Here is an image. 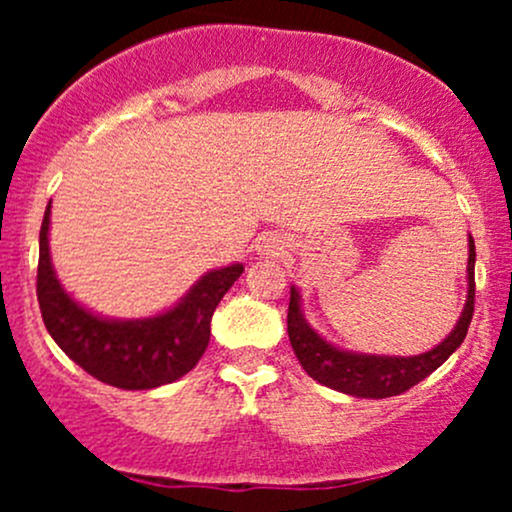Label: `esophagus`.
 <instances>
[{"instance_id": "34e87169", "label": "esophagus", "mask_w": 512, "mask_h": 512, "mask_svg": "<svg viewBox=\"0 0 512 512\" xmlns=\"http://www.w3.org/2000/svg\"><path fill=\"white\" fill-rule=\"evenodd\" d=\"M257 252H260V255L279 257L281 252H284V243H281L276 236H267V238H262L260 245H257Z\"/></svg>"}]
</instances>
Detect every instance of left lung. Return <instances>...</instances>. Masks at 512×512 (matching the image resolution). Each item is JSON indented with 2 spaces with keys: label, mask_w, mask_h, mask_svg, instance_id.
<instances>
[{
  "label": "left lung",
  "mask_w": 512,
  "mask_h": 512,
  "mask_svg": "<svg viewBox=\"0 0 512 512\" xmlns=\"http://www.w3.org/2000/svg\"><path fill=\"white\" fill-rule=\"evenodd\" d=\"M474 238L469 236V262H467V301L457 320L455 330L443 339L431 351L419 356H373V354H356V351H344L322 339L301 310V293L296 286H291L289 301V339L293 354L305 373L317 383L332 387V390L344 392V395L368 397V399H385L407 392L409 387L428 378L433 370L443 366L448 358L455 354V349L464 342L469 330V322L474 315Z\"/></svg>",
  "instance_id": "left-lung-1"
}]
</instances>
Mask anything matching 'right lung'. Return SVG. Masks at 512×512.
<instances>
[{"label":"right lung","instance_id":"obj_1","mask_svg":"<svg viewBox=\"0 0 512 512\" xmlns=\"http://www.w3.org/2000/svg\"><path fill=\"white\" fill-rule=\"evenodd\" d=\"M50 204L40 226L38 303L50 337L76 366L120 390H151L175 383L197 366L209 346L211 315L243 274V264L211 269L178 305L142 320H110L79 305L52 269Z\"/></svg>","mask_w":512,"mask_h":512}]
</instances>
